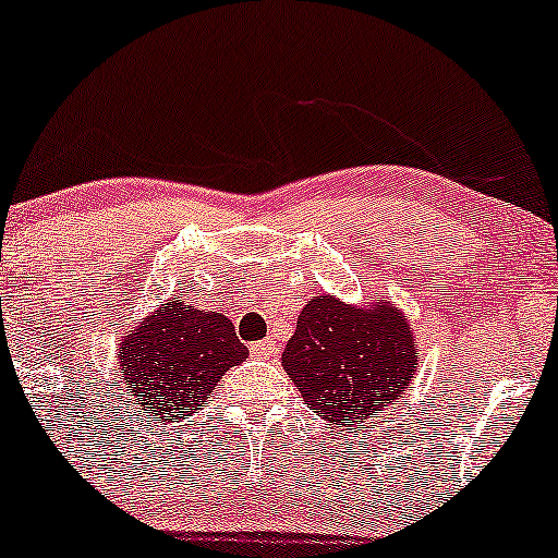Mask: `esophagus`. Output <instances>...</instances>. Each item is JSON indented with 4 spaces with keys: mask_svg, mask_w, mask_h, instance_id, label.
I'll return each instance as SVG.
<instances>
[{
    "mask_svg": "<svg viewBox=\"0 0 558 558\" xmlns=\"http://www.w3.org/2000/svg\"><path fill=\"white\" fill-rule=\"evenodd\" d=\"M252 353L262 355V359H270V355H275V343L270 338L257 340V343H252Z\"/></svg>",
    "mask_w": 558,
    "mask_h": 558,
    "instance_id": "obj_1",
    "label": "esophagus"
}]
</instances>
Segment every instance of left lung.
Listing matches in <instances>:
<instances>
[{"mask_svg": "<svg viewBox=\"0 0 558 558\" xmlns=\"http://www.w3.org/2000/svg\"><path fill=\"white\" fill-rule=\"evenodd\" d=\"M280 364L308 411L338 426L374 418L413 385L415 330L389 299L364 304L319 293L301 308Z\"/></svg>", "mask_w": 558, "mask_h": 558, "instance_id": "left-lung-1", "label": "left lung"}]
</instances>
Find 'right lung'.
Here are the masks:
<instances>
[{
	"label": "right lung",
	"mask_w": 558,
	"mask_h": 558,
	"mask_svg": "<svg viewBox=\"0 0 558 558\" xmlns=\"http://www.w3.org/2000/svg\"><path fill=\"white\" fill-rule=\"evenodd\" d=\"M246 355L226 314L166 299L122 335L117 361L132 405L173 424L197 413L228 368Z\"/></svg>",
	"instance_id": "right-lung-1"
}]
</instances>
